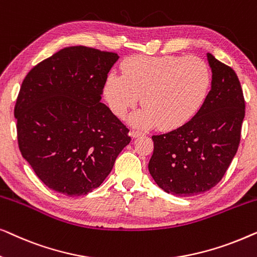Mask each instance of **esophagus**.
Here are the masks:
<instances>
[{
	"instance_id": "esophagus-1",
	"label": "esophagus",
	"mask_w": 257,
	"mask_h": 257,
	"mask_svg": "<svg viewBox=\"0 0 257 257\" xmlns=\"http://www.w3.org/2000/svg\"><path fill=\"white\" fill-rule=\"evenodd\" d=\"M131 136L133 137V138H138V137H140V136H144V132L139 131V130H132Z\"/></svg>"
}]
</instances>
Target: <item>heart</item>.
Returning a JSON list of instances; mask_svg holds the SVG:
<instances>
[{
	"mask_svg": "<svg viewBox=\"0 0 257 257\" xmlns=\"http://www.w3.org/2000/svg\"><path fill=\"white\" fill-rule=\"evenodd\" d=\"M121 71L122 76L110 75L105 83L108 106L124 117L142 97L144 107L130 122L145 128L185 125L205 104L212 86L208 64L196 56H135L122 63Z\"/></svg>",
	"mask_w": 257,
	"mask_h": 257,
	"instance_id": "b5f03b06",
	"label": "heart"
}]
</instances>
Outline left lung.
<instances>
[{
    "instance_id": "8db88e82",
    "label": "left lung",
    "mask_w": 257,
    "mask_h": 257,
    "mask_svg": "<svg viewBox=\"0 0 257 257\" xmlns=\"http://www.w3.org/2000/svg\"><path fill=\"white\" fill-rule=\"evenodd\" d=\"M212 89L205 104L188 122L153 136L149 171L165 192L193 196L219 184L237 152L244 118L240 80L230 66L207 54Z\"/></svg>"
}]
</instances>
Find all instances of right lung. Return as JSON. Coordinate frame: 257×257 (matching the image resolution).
<instances>
[{"instance_id": "obj_1", "label": "right lung", "mask_w": 257, "mask_h": 257, "mask_svg": "<svg viewBox=\"0 0 257 257\" xmlns=\"http://www.w3.org/2000/svg\"><path fill=\"white\" fill-rule=\"evenodd\" d=\"M114 52L69 47L30 70L14 114L22 157L50 189L85 195L110 174L131 142L128 128L100 101Z\"/></svg>"}]
</instances>
